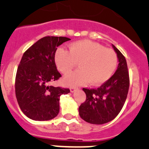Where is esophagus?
<instances>
[{
  "instance_id": "esophagus-1",
  "label": "esophagus",
  "mask_w": 149,
  "mask_h": 149,
  "mask_svg": "<svg viewBox=\"0 0 149 149\" xmlns=\"http://www.w3.org/2000/svg\"><path fill=\"white\" fill-rule=\"evenodd\" d=\"M78 89V88H76V87H74V86H71L70 88V91H71L72 93L73 92H74L75 91H76V90H77Z\"/></svg>"
}]
</instances>
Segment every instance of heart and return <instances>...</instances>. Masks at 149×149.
Instances as JSON below:
<instances>
[{"instance_id":"obj_1","label":"heart","mask_w":149,"mask_h":149,"mask_svg":"<svg viewBox=\"0 0 149 149\" xmlns=\"http://www.w3.org/2000/svg\"><path fill=\"white\" fill-rule=\"evenodd\" d=\"M55 60L58 70L63 74L70 73L79 63L80 68L64 78V83L69 86L88 81L92 85L104 83L112 77L118 61L115 51L89 40L71 43L69 51L60 48Z\"/></svg>"}]
</instances>
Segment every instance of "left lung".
<instances>
[{"mask_svg": "<svg viewBox=\"0 0 149 149\" xmlns=\"http://www.w3.org/2000/svg\"><path fill=\"white\" fill-rule=\"evenodd\" d=\"M112 47L119 61L113 76L97 88H83L86 99L79 107V115L91 124H104L115 119L127 98L130 86L127 62L120 51Z\"/></svg>", "mask_w": 149, "mask_h": 149, "instance_id": "left-lung-1", "label": "left lung"}]
</instances>
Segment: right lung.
Masks as SVG:
<instances>
[{"label":"right lung","instance_id":"right-lung-1","mask_svg":"<svg viewBox=\"0 0 149 149\" xmlns=\"http://www.w3.org/2000/svg\"><path fill=\"white\" fill-rule=\"evenodd\" d=\"M70 40L47 36L24 53L16 72L15 92L19 107L30 119H53L59 113L61 96L70 92L69 88L49 85L61 77L55 63L58 47Z\"/></svg>","mask_w":149,"mask_h":149}]
</instances>
